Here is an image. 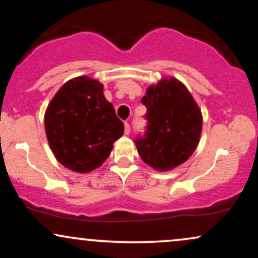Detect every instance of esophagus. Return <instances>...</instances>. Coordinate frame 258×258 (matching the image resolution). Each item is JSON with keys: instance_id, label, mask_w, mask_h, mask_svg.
Instances as JSON below:
<instances>
[{"instance_id": "obj_1", "label": "esophagus", "mask_w": 258, "mask_h": 258, "mask_svg": "<svg viewBox=\"0 0 258 258\" xmlns=\"http://www.w3.org/2000/svg\"><path fill=\"white\" fill-rule=\"evenodd\" d=\"M130 132H131V127H130V123L125 122V135L128 136Z\"/></svg>"}]
</instances>
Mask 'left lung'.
<instances>
[{"instance_id": "1", "label": "left lung", "mask_w": 258, "mask_h": 258, "mask_svg": "<svg viewBox=\"0 0 258 258\" xmlns=\"http://www.w3.org/2000/svg\"><path fill=\"white\" fill-rule=\"evenodd\" d=\"M142 103L148 121L144 137L136 139L142 160L162 172L179 166L200 141L203 115L197 102L182 82L164 78L147 88Z\"/></svg>"}]
</instances>
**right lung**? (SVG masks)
<instances>
[{
  "mask_svg": "<svg viewBox=\"0 0 258 258\" xmlns=\"http://www.w3.org/2000/svg\"><path fill=\"white\" fill-rule=\"evenodd\" d=\"M44 130L55 159L74 172L99 167L123 133V123L105 99L103 85L80 76L61 86L46 114Z\"/></svg>",
  "mask_w": 258,
  "mask_h": 258,
  "instance_id": "1",
  "label": "right lung"
}]
</instances>
